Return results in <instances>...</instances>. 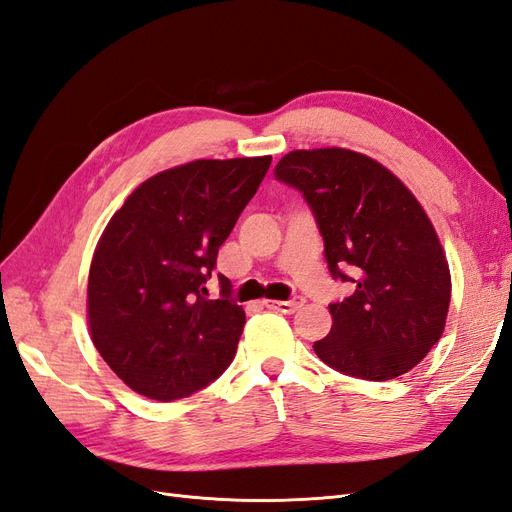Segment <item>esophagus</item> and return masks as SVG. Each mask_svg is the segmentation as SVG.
I'll return each instance as SVG.
<instances>
[{
	"instance_id": "esophagus-1",
	"label": "esophagus",
	"mask_w": 512,
	"mask_h": 512,
	"mask_svg": "<svg viewBox=\"0 0 512 512\" xmlns=\"http://www.w3.org/2000/svg\"><path fill=\"white\" fill-rule=\"evenodd\" d=\"M303 303H305L303 297H292L290 301H265V305L269 309H277V312H282V314H294L297 309L303 307Z\"/></svg>"
}]
</instances>
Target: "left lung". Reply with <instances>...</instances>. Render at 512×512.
Wrapping results in <instances>:
<instances>
[{"instance_id": "8db88e82", "label": "left lung", "mask_w": 512, "mask_h": 512, "mask_svg": "<svg viewBox=\"0 0 512 512\" xmlns=\"http://www.w3.org/2000/svg\"><path fill=\"white\" fill-rule=\"evenodd\" d=\"M275 179L312 209L333 280L354 292L331 303L322 363L384 382L421 363L442 337L451 271L427 213L389 168L348 149L290 151Z\"/></svg>"}]
</instances>
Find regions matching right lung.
Masks as SVG:
<instances>
[{"label": "right lung", "mask_w": 512, "mask_h": 512, "mask_svg": "<svg viewBox=\"0 0 512 512\" xmlns=\"http://www.w3.org/2000/svg\"><path fill=\"white\" fill-rule=\"evenodd\" d=\"M271 156L196 160L147 179L108 222L89 269L94 346L130 389L149 399L188 397L235 359L245 324L220 275V245L256 194Z\"/></svg>", "instance_id": "right-lung-1"}]
</instances>
